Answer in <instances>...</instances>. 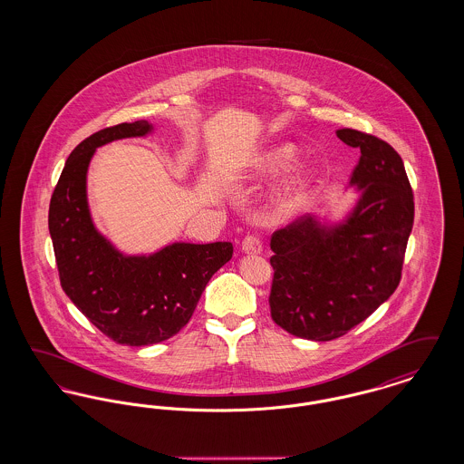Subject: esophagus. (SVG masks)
Wrapping results in <instances>:
<instances>
[{
	"instance_id": "1",
	"label": "esophagus",
	"mask_w": 464,
	"mask_h": 464,
	"mask_svg": "<svg viewBox=\"0 0 464 464\" xmlns=\"http://www.w3.org/2000/svg\"><path fill=\"white\" fill-rule=\"evenodd\" d=\"M242 250L246 254H261L263 252V242L256 235H246L243 238Z\"/></svg>"
}]
</instances>
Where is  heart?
<instances>
[{"label": "heart", "instance_id": "b5f03b06", "mask_svg": "<svg viewBox=\"0 0 464 464\" xmlns=\"http://www.w3.org/2000/svg\"><path fill=\"white\" fill-rule=\"evenodd\" d=\"M294 158V148L292 146H280V148H275L271 151H267L263 156H259L254 165H252V172L254 176L257 177H269L278 174L280 170H284L287 167L288 163L292 161ZM311 174L303 170L299 172L297 176L294 177L290 188H288L287 195L284 198V203L287 207L295 205L297 201L304 198V195L308 193L309 186H311Z\"/></svg>", "mask_w": 464, "mask_h": 464}]
</instances>
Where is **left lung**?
Returning a JSON list of instances; mask_svg holds the SVG:
<instances>
[{
    "mask_svg": "<svg viewBox=\"0 0 464 464\" xmlns=\"http://www.w3.org/2000/svg\"><path fill=\"white\" fill-rule=\"evenodd\" d=\"M335 133L362 153L352 174L360 191L353 210L332 226L303 216L271 237V318L311 341L344 335L390 299L414 224V195L397 151L371 133Z\"/></svg>",
    "mask_w": 464,
    "mask_h": 464,
    "instance_id": "8db88e82",
    "label": "left lung"
}]
</instances>
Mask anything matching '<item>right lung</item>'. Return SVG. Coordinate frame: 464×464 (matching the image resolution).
<instances>
[{"label": "right lung", "mask_w": 464, "mask_h": 464, "mask_svg": "<svg viewBox=\"0 0 464 464\" xmlns=\"http://www.w3.org/2000/svg\"><path fill=\"white\" fill-rule=\"evenodd\" d=\"M153 130L139 120L99 130L67 158L53 189L48 229L67 297L118 344L148 346L176 335L212 275L233 256L229 242L172 243L151 256H123L93 226L87 170L97 148Z\"/></svg>", "instance_id": "add662e5"}]
</instances>
